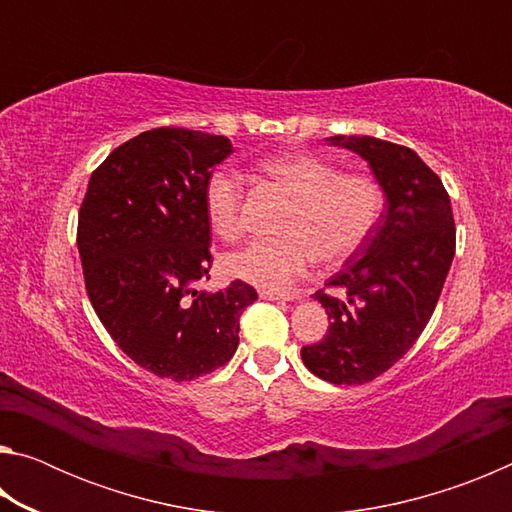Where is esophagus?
<instances>
[{
  "label": "esophagus",
  "mask_w": 512,
  "mask_h": 512,
  "mask_svg": "<svg viewBox=\"0 0 512 512\" xmlns=\"http://www.w3.org/2000/svg\"><path fill=\"white\" fill-rule=\"evenodd\" d=\"M259 298L262 300H291L289 296H284V293H275V291H259Z\"/></svg>",
  "instance_id": "obj_1"
}]
</instances>
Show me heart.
<instances>
[{
    "mask_svg": "<svg viewBox=\"0 0 512 512\" xmlns=\"http://www.w3.org/2000/svg\"><path fill=\"white\" fill-rule=\"evenodd\" d=\"M262 169L282 187L293 207L282 221V239H253L223 259L225 273L284 293L318 259L323 266L348 262L368 244L384 214V189L366 173H341L316 155H275ZM210 228L223 241L244 235V180L228 167L214 169L203 189Z\"/></svg>",
    "mask_w": 512,
    "mask_h": 512,
    "instance_id": "b5f03b06",
    "label": "heart"
}]
</instances>
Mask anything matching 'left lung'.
<instances>
[{
  "label": "left lung",
  "mask_w": 512,
  "mask_h": 512,
  "mask_svg": "<svg viewBox=\"0 0 512 512\" xmlns=\"http://www.w3.org/2000/svg\"><path fill=\"white\" fill-rule=\"evenodd\" d=\"M359 153L384 189L377 230L314 298L332 323L325 339L300 350L316 377L366 384L400 361L436 309L456 250L452 203L440 178L409 146L377 137H329Z\"/></svg>",
  "instance_id": "left-lung-1"
}]
</instances>
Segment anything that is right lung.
I'll return each mask as SVG.
<instances>
[{"mask_svg": "<svg viewBox=\"0 0 512 512\" xmlns=\"http://www.w3.org/2000/svg\"><path fill=\"white\" fill-rule=\"evenodd\" d=\"M232 153L228 137L153 128L117 146L92 171L76 244L85 289L121 352L158 377L192 381L225 366L250 284L198 291L210 280L203 189Z\"/></svg>", "mask_w": 512, "mask_h": 512, "instance_id": "right-lung-1", "label": "right lung"}]
</instances>
